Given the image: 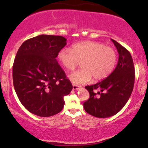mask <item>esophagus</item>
Listing matches in <instances>:
<instances>
[{"instance_id": "esophagus-1", "label": "esophagus", "mask_w": 148, "mask_h": 148, "mask_svg": "<svg viewBox=\"0 0 148 148\" xmlns=\"http://www.w3.org/2000/svg\"><path fill=\"white\" fill-rule=\"evenodd\" d=\"M72 87H73V90H78L79 88H81V86H77V85H75V84H73Z\"/></svg>"}]
</instances>
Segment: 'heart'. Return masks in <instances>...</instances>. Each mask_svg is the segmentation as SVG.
Segmentation results:
<instances>
[{
	"label": "heart",
	"instance_id": "b5f03b06",
	"mask_svg": "<svg viewBox=\"0 0 148 148\" xmlns=\"http://www.w3.org/2000/svg\"><path fill=\"white\" fill-rule=\"evenodd\" d=\"M58 59L66 69L72 70L81 62L82 67L69 74L73 84H84L92 79H104L114 70L118 60L117 53L112 47L100 42L86 41L74 44L72 49H61Z\"/></svg>",
	"mask_w": 148,
	"mask_h": 148
}]
</instances>
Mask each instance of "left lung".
<instances>
[{"mask_svg": "<svg viewBox=\"0 0 148 148\" xmlns=\"http://www.w3.org/2000/svg\"><path fill=\"white\" fill-rule=\"evenodd\" d=\"M119 53L116 67L108 77L97 84L86 86L90 98L84 103L85 111L92 116L106 118L118 113L125 106L133 91L135 69L130 51L111 40ZM100 92L96 93V89Z\"/></svg>", "mask_w": 148, "mask_h": 148, "instance_id": "8db88e82", "label": "left lung"}]
</instances>
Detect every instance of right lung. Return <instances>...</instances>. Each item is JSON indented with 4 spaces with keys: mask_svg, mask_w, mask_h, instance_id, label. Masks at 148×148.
Masks as SVG:
<instances>
[{
    "mask_svg": "<svg viewBox=\"0 0 148 148\" xmlns=\"http://www.w3.org/2000/svg\"><path fill=\"white\" fill-rule=\"evenodd\" d=\"M62 36L41 35L27 40L16 53L13 84L18 99L30 113L49 117L60 113L72 85L56 60L67 45Z\"/></svg>",
    "mask_w": 148,
    "mask_h": 148,
    "instance_id": "1",
    "label": "right lung"
}]
</instances>
